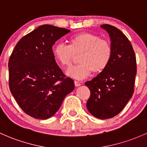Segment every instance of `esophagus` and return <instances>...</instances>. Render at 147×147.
I'll return each mask as SVG.
<instances>
[{
    "mask_svg": "<svg viewBox=\"0 0 147 147\" xmlns=\"http://www.w3.org/2000/svg\"><path fill=\"white\" fill-rule=\"evenodd\" d=\"M75 86H80V85H81V83L77 81H75Z\"/></svg>",
    "mask_w": 147,
    "mask_h": 147,
    "instance_id": "1",
    "label": "esophagus"
}]
</instances>
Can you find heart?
<instances>
[{
    "mask_svg": "<svg viewBox=\"0 0 147 147\" xmlns=\"http://www.w3.org/2000/svg\"><path fill=\"white\" fill-rule=\"evenodd\" d=\"M53 54L58 63L67 69L72 67L75 55L80 54V65L71 69L67 74L77 80H83L93 72L99 74L107 68L112 60L113 48L108 40L84 32L70 37L69 45H56Z\"/></svg>",
    "mask_w": 147,
    "mask_h": 147,
    "instance_id": "heart-1",
    "label": "heart"
}]
</instances>
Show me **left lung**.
I'll return each instance as SVG.
<instances>
[{"instance_id":"left-lung-1","label":"left lung","mask_w":147,"mask_h":147,"mask_svg":"<svg viewBox=\"0 0 147 147\" xmlns=\"http://www.w3.org/2000/svg\"><path fill=\"white\" fill-rule=\"evenodd\" d=\"M100 27L109 34L112 58L105 70L85 83L91 91L86 107L93 117L107 119L121 112L133 96L136 58L130 42L120 30L109 24Z\"/></svg>"}]
</instances>
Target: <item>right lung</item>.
Returning a JSON list of instances; mask_svg holds the SVG:
<instances>
[{
  "instance_id": "obj_1",
  "label": "right lung",
  "mask_w": 147,
  "mask_h": 147,
  "mask_svg": "<svg viewBox=\"0 0 147 147\" xmlns=\"http://www.w3.org/2000/svg\"><path fill=\"white\" fill-rule=\"evenodd\" d=\"M70 30L42 25L17 42L9 58V86L19 107L35 119H47L75 88L56 63L52 46Z\"/></svg>"
}]
</instances>
